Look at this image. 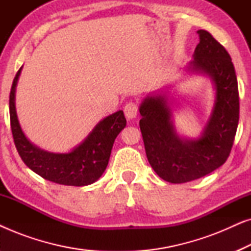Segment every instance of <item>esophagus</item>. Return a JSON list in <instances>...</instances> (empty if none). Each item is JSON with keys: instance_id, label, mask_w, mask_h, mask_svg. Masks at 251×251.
<instances>
[{"instance_id": "34e87169", "label": "esophagus", "mask_w": 251, "mask_h": 251, "mask_svg": "<svg viewBox=\"0 0 251 251\" xmlns=\"http://www.w3.org/2000/svg\"><path fill=\"white\" fill-rule=\"evenodd\" d=\"M125 114L128 120L136 118L137 114H138V106H137L136 102L130 101L125 106Z\"/></svg>"}]
</instances>
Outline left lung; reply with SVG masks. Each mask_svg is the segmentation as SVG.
<instances>
[{"label":"left lung","instance_id":"obj_1","mask_svg":"<svg viewBox=\"0 0 251 251\" xmlns=\"http://www.w3.org/2000/svg\"><path fill=\"white\" fill-rule=\"evenodd\" d=\"M200 42L186 66L192 74L205 75L215 88V102L198 138H184L174 125L166 91L144 98L139 121L147 159L154 171L173 184L187 183L210 174L231 153L239 123V90L227 51L207 30H198Z\"/></svg>","mask_w":251,"mask_h":251}]
</instances>
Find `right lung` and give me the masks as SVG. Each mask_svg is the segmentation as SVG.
Segmentation results:
<instances>
[{
    "instance_id": "right-lung-1",
    "label": "right lung",
    "mask_w": 251,
    "mask_h": 251,
    "mask_svg": "<svg viewBox=\"0 0 251 251\" xmlns=\"http://www.w3.org/2000/svg\"><path fill=\"white\" fill-rule=\"evenodd\" d=\"M23 66L17 72L10 91L11 131L24 163L44 179L67 186H87L101 177L108 164L114 140L126 120L123 111H118L99 121L82 143L71 152L52 153L30 143L20 126L16 111V87Z\"/></svg>"
}]
</instances>
